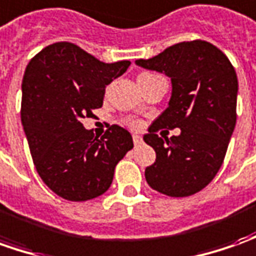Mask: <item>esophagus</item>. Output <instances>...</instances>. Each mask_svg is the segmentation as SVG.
<instances>
[{
  "mask_svg": "<svg viewBox=\"0 0 256 256\" xmlns=\"http://www.w3.org/2000/svg\"><path fill=\"white\" fill-rule=\"evenodd\" d=\"M142 136H138V134H133V142H134L136 146H138V144H142Z\"/></svg>",
  "mask_w": 256,
  "mask_h": 256,
  "instance_id": "obj_1",
  "label": "esophagus"
}]
</instances>
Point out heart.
<instances>
[{
    "instance_id": "1",
    "label": "heart",
    "mask_w": 256,
    "mask_h": 256,
    "mask_svg": "<svg viewBox=\"0 0 256 256\" xmlns=\"http://www.w3.org/2000/svg\"><path fill=\"white\" fill-rule=\"evenodd\" d=\"M128 124H130V128H140V122L138 120H130L128 122Z\"/></svg>"
}]
</instances>
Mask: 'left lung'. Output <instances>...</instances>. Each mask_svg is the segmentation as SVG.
Listing matches in <instances>:
<instances>
[{
	"label": "left lung",
	"instance_id": "obj_1",
	"mask_svg": "<svg viewBox=\"0 0 256 256\" xmlns=\"http://www.w3.org/2000/svg\"><path fill=\"white\" fill-rule=\"evenodd\" d=\"M136 64L164 72L172 82L168 108L144 136L157 154L146 168V180L171 198L198 194L220 170L236 128V70L220 48L204 40L176 43ZM161 127H178L181 133L162 139L155 134Z\"/></svg>",
	"mask_w": 256,
	"mask_h": 256
}]
</instances>
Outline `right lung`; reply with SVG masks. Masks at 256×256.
<instances>
[{"instance_id": "obj_1", "label": "right lung", "mask_w": 256, "mask_h": 256, "mask_svg": "<svg viewBox=\"0 0 256 256\" xmlns=\"http://www.w3.org/2000/svg\"><path fill=\"white\" fill-rule=\"evenodd\" d=\"M130 62H99L74 43H53L29 62L22 80L20 120L33 164L56 194L85 202L105 194L114 166L133 148L126 128L112 124L100 138L81 119L104 104L106 85Z\"/></svg>"}]
</instances>
